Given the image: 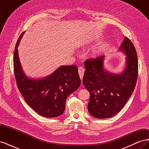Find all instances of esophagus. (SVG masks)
I'll list each match as a JSON object with an SVG mask.
<instances>
[{
    "instance_id": "esophagus-1",
    "label": "esophagus",
    "mask_w": 149,
    "mask_h": 149,
    "mask_svg": "<svg viewBox=\"0 0 149 149\" xmlns=\"http://www.w3.org/2000/svg\"><path fill=\"white\" fill-rule=\"evenodd\" d=\"M78 73H79L80 79H82L83 77L84 73V69L83 68V67H79V68H78Z\"/></svg>"
}]
</instances>
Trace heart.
Listing matches in <instances>:
<instances>
[{
	"label": "heart",
	"instance_id": "1",
	"mask_svg": "<svg viewBox=\"0 0 149 149\" xmlns=\"http://www.w3.org/2000/svg\"><path fill=\"white\" fill-rule=\"evenodd\" d=\"M90 42H91V40H87L86 42L85 43H89Z\"/></svg>",
	"mask_w": 149,
	"mask_h": 149
}]
</instances>
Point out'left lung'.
<instances>
[{
    "instance_id": "obj_1",
    "label": "left lung",
    "mask_w": 149,
    "mask_h": 149,
    "mask_svg": "<svg viewBox=\"0 0 149 149\" xmlns=\"http://www.w3.org/2000/svg\"><path fill=\"white\" fill-rule=\"evenodd\" d=\"M119 50L125 55L126 65L120 74L104 68V56L86 60L83 83L89 92V114L96 118H111L124 107L132 95L138 76V59L132 42L124 38Z\"/></svg>"
}]
</instances>
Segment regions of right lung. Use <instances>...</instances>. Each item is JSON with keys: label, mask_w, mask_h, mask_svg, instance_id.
Wrapping results in <instances>:
<instances>
[{"label": "right lung", "mask_w": 149, "mask_h": 149, "mask_svg": "<svg viewBox=\"0 0 149 149\" xmlns=\"http://www.w3.org/2000/svg\"><path fill=\"white\" fill-rule=\"evenodd\" d=\"M22 33L18 39L13 55V70L20 93L30 107L46 118H56L65 110L66 98L81 84L78 67L61 66L47 77L31 79L22 70L18 54V47Z\"/></svg>", "instance_id": "right-lung-1"}]
</instances>
